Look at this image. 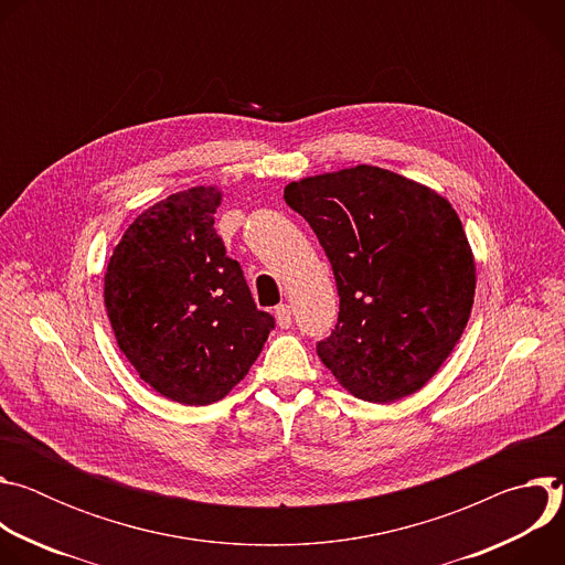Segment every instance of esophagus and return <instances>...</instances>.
<instances>
[{
	"instance_id": "34e87169",
	"label": "esophagus",
	"mask_w": 565,
	"mask_h": 565,
	"mask_svg": "<svg viewBox=\"0 0 565 565\" xmlns=\"http://www.w3.org/2000/svg\"><path fill=\"white\" fill-rule=\"evenodd\" d=\"M275 319H277L279 329H290V324H292V317H290V306H288V303H281V306H277V308H275Z\"/></svg>"
}]
</instances>
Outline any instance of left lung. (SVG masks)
I'll list each match as a JSON object with an SVG mask.
<instances>
[{"label": "left lung", "mask_w": 565, "mask_h": 565, "mask_svg": "<svg viewBox=\"0 0 565 565\" xmlns=\"http://www.w3.org/2000/svg\"><path fill=\"white\" fill-rule=\"evenodd\" d=\"M284 199L317 234L338 281V327L317 344L319 360L366 402L420 391L473 306V253L451 203L373 166L292 181Z\"/></svg>", "instance_id": "left-lung-1"}]
</instances>
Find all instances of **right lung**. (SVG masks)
I'll use <instances>...</instances> for the list:
<instances>
[{"label": "right lung", "mask_w": 565, "mask_h": 565, "mask_svg": "<svg viewBox=\"0 0 565 565\" xmlns=\"http://www.w3.org/2000/svg\"><path fill=\"white\" fill-rule=\"evenodd\" d=\"M223 192L199 185L153 203L125 230L105 273L118 349L153 391L210 405L244 380L275 319L255 306L214 230Z\"/></svg>", "instance_id": "obj_1"}]
</instances>
